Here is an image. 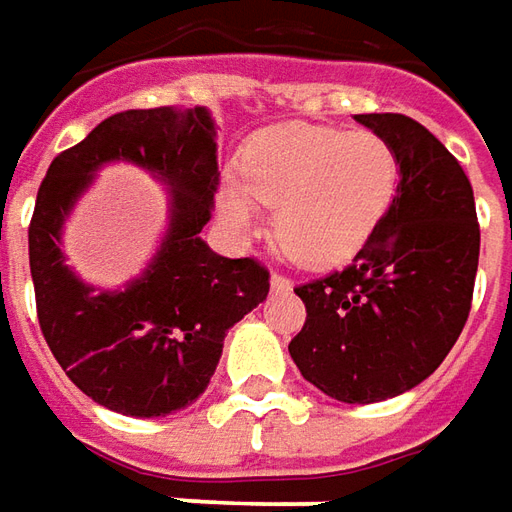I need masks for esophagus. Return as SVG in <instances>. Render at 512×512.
Returning a JSON list of instances; mask_svg holds the SVG:
<instances>
[{"instance_id":"1","label":"esophagus","mask_w":512,"mask_h":512,"mask_svg":"<svg viewBox=\"0 0 512 512\" xmlns=\"http://www.w3.org/2000/svg\"><path fill=\"white\" fill-rule=\"evenodd\" d=\"M271 288L274 291H291V280L280 274V271H271Z\"/></svg>"}]
</instances>
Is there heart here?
<instances>
[{"instance_id":"1","label":"heart","mask_w":512,"mask_h":512,"mask_svg":"<svg viewBox=\"0 0 512 512\" xmlns=\"http://www.w3.org/2000/svg\"><path fill=\"white\" fill-rule=\"evenodd\" d=\"M238 179L218 190V207L238 232L255 229L257 201L274 207V235L288 255L325 266L353 255L398 193L395 148L375 131L285 123L243 145Z\"/></svg>"}]
</instances>
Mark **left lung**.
Instances as JSON below:
<instances>
[{"label":"left lung","mask_w":512,"mask_h":512,"mask_svg":"<svg viewBox=\"0 0 512 512\" xmlns=\"http://www.w3.org/2000/svg\"><path fill=\"white\" fill-rule=\"evenodd\" d=\"M401 165L387 215L350 266L297 285L305 325L288 353L342 403L395 398L426 381L460 339L474 297L479 224L460 162L406 114H356Z\"/></svg>","instance_id":"8db88e82"}]
</instances>
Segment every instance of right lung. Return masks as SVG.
<instances>
[{"mask_svg": "<svg viewBox=\"0 0 512 512\" xmlns=\"http://www.w3.org/2000/svg\"><path fill=\"white\" fill-rule=\"evenodd\" d=\"M109 161H131L169 184L163 246L120 292L86 286L63 263L60 229ZM218 190L215 125L204 106L120 111L52 159L30 221V274L41 333L69 381L131 417H165L207 389L227 330L269 294L255 257L215 255L201 241Z\"/></svg>", "mask_w": 512, "mask_h": 512, "instance_id": "right-lung-1", "label": "right lung"}]
</instances>
